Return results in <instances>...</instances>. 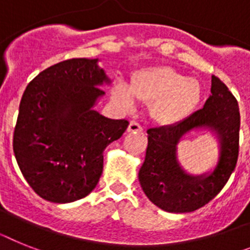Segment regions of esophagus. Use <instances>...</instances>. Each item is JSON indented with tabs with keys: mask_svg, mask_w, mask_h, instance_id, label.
Segmentation results:
<instances>
[{
	"mask_svg": "<svg viewBox=\"0 0 250 250\" xmlns=\"http://www.w3.org/2000/svg\"><path fill=\"white\" fill-rule=\"evenodd\" d=\"M127 132L128 133H136V132H142V127L138 125L137 122H131L127 127Z\"/></svg>",
	"mask_w": 250,
	"mask_h": 250,
	"instance_id": "esophagus-1",
	"label": "esophagus"
}]
</instances>
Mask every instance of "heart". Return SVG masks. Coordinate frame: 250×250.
<instances>
[{
  "instance_id": "1",
  "label": "heart",
  "mask_w": 250,
  "mask_h": 250,
  "mask_svg": "<svg viewBox=\"0 0 250 250\" xmlns=\"http://www.w3.org/2000/svg\"><path fill=\"white\" fill-rule=\"evenodd\" d=\"M113 99L125 109H132L136 100L148 104L151 119L160 125H173L188 118L202 96L198 80L186 77L167 66H150L135 71L131 83H117Z\"/></svg>"
}]
</instances>
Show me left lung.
<instances>
[{
    "instance_id": "8db88e82",
    "label": "left lung",
    "mask_w": 250,
    "mask_h": 250,
    "mask_svg": "<svg viewBox=\"0 0 250 250\" xmlns=\"http://www.w3.org/2000/svg\"><path fill=\"white\" fill-rule=\"evenodd\" d=\"M240 114L238 102L219 77L212 76L211 95L202 109L173 125L147 129V148L138 180L148 200L167 212L201 208L224 188L235 169L239 154ZM212 131L219 144V159L212 171L187 173L177 160V145L192 130Z\"/></svg>"
}]
</instances>
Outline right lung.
I'll return each instance as SVG.
<instances>
[{
    "instance_id": "1",
    "label": "right lung",
    "mask_w": 250,
    "mask_h": 250,
    "mask_svg": "<svg viewBox=\"0 0 250 250\" xmlns=\"http://www.w3.org/2000/svg\"><path fill=\"white\" fill-rule=\"evenodd\" d=\"M99 60L72 58L48 67L24 91L14 131V152L25 180L54 203L81 200L103 173V152L128 127L94 106L110 80Z\"/></svg>"
}]
</instances>
